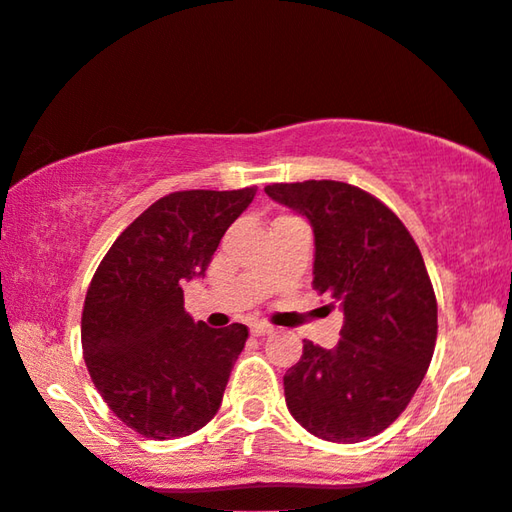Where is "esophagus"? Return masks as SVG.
<instances>
[{
	"label": "esophagus",
	"mask_w": 512,
	"mask_h": 512,
	"mask_svg": "<svg viewBox=\"0 0 512 512\" xmlns=\"http://www.w3.org/2000/svg\"><path fill=\"white\" fill-rule=\"evenodd\" d=\"M249 331H251V335H256V338H263V335H270L274 331V326L265 324V322H254V324H249Z\"/></svg>",
	"instance_id": "34e87169"
}]
</instances>
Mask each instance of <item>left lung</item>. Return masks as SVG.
Returning a JSON list of instances; mask_svg holds the SVG:
<instances>
[{
	"instance_id": "8db88e82",
	"label": "left lung",
	"mask_w": 512,
	"mask_h": 512,
	"mask_svg": "<svg viewBox=\"0 0 512 512\" xmlns=\"http://www.w3.org/2000/svg\"><path fill=\"white\" fill-rule=\"evenodd\" d=\"M267 197L313 226V288L340 306L335 349L304 340L283 376L290 415L329 442H363L404 413L429 370L438 304L399 217L342 181L272 183Z\"/></svg>"
}]
</instances>
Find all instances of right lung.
Wrapping results in <instances>:
<instances>
[{
	"label": "right lung",
	"instance_id": "1",
	"mask_svg": "<svg viewBox=\"0 0 512 512\" xmlns=\"http://www.w3.org/2000/svg\"><path fill=\"white\" fill-rule=\"evenodd\" d=\"M256 190L161 197L120 233L92 276L81 317L90 379L108 408L149 440L195 433L220 410L247 326L195 322L181 286L204 276Z\"/></svg>",
	"mask_w": 512,
	"mask_h": 512
}]
</instances>
